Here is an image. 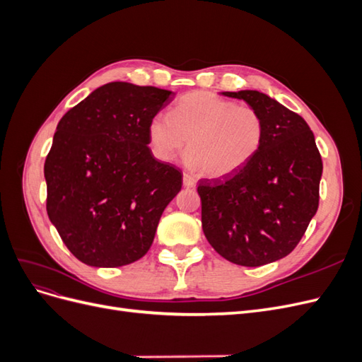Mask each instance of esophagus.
<instances>
[{
	"mask_svg": "<svg viewBox=\"0 0 362 362\" xmlns=\"http://www.w3.org/2000/svg\"><path fill=\"white\" fill-rule=\"evenodd\" d=\"M182 184H184V187L192 189V187H194V185H196V180L193 177H190V175L184 173L182 175Z\"/></svg>",
	"mask_w": 362,
	"mask_h": 362,
	"instance_id": "1",
	"label": "esophagus"
}]
</instances>
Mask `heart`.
I'll list each match as a JSON object with an SVG mask.
<instances>
[{
    "label": "heart",
    "instance_id": "heart-1",
    "mask_svg": "<svg viewBox=\"0 0 362 362\" xmlns=\"http://www.w3.org/2000/svg\"><path fill=\"white\" fill-rule=\"evenodd\" d=\"M264 133V120L254 107L205 90L184 95L170 116L158 113L148 125L149 141L160 158L173 160L189 141L185 164L210 178L243 169L258 154Z\"/></svg>",
    "mask_w": 362,
    "mask_h": 362
}]
</instances>
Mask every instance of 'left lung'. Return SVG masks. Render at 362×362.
I'll return each mask as SVG.
<instances>
[{"label": "left lung", "mask_w": 362, "mask_h": 362, "mask_svg": "<svg viewBox=\"0 0 362 362\" xmlns=\"http://www.w3.org/2000/svg\"><path fill=\"white\" fill-rule=\"evenodd\" d=\"M254 107L264 141L243 169L201 180L204 234L217 254L258 267L287 257L319 208L322 157L303 117L258 90L222 92Z\"/></svg>", "instance_id": "obj_1"}]
</instances>
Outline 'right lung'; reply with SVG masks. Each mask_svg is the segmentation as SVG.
I'll list each match as a JSON object with an SVG mask.
<instances>
[{
  "instance_id": "right-lung-1",
  "label": "right lung",
  "mask_w": 362,
  "mask_h": 362,
  "mask_svg": "<svg viewBox=\"0 0 362 362\" xmlns=\"http://www.w3.org/2000/svg\"><path fill=\"white\" fill-rule=\"evenodd\" d=\"M175 93L113 81L64 115L45 160L47 211L87 266L120 267L154 242L182 173L149 149L148 125Z\"/></svg>"
}]
</instances>
